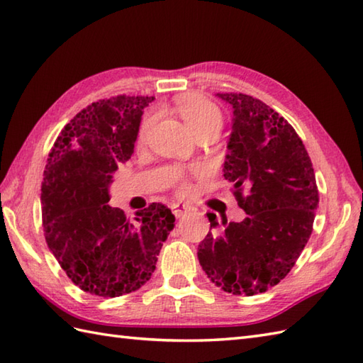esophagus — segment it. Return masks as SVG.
<instances>
[{"label":"esophagus","instance_id":"34e87169","mask_svg":"<svg viewBox=\"0 0 363 363\" xmlns=\"http://www.w3.org/2000/svg\"><path fill=\"white\" fill-rule=\"evenodd\" d=\"M172 211H173L176 218H181V217H184V215L187 213V207L179 204V203H174V204H172Z\"/></svg>","mask_w":363,"mask_h":363}]
</instances>
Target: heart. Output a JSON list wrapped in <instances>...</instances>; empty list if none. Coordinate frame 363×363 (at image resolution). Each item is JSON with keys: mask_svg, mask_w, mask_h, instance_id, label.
Wrapping results in <instances>:
<instances>
[{"mask_svg": "<svg viewBox=\"0 0 363 363\" xmlns=\"http://www.w3.org/2000/svg\"><path fill=\"white\" fill-rule=\"evenodd\" d=\"M174 109L181 115L182 120L187 123V126L196 137L204 134H218L220 129L223 128V121H225L220 107L203 95L189 94L177 96L174 99ZM157 117L159 113L156 111H148L143 115L140 126H138L137 130L138 142L145 140L146 135L150 133V129L152 128L154 123L157 121ZM172 181L181 195H186L190 190L187 176L186 173L181 172V169L173 172Z\"/></svg>", "mask_w": 363, "mask_h": 363, "instance_id": "b5f03b06", "label": "heart"}]
</instances>
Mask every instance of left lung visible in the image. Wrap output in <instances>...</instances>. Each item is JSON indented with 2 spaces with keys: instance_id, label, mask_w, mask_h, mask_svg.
<instances>
[{
  "instance_id": "1",
  "label": "left lung",
  "mask_w": 363,
  "mask_h": 363,
  "mask_svg": "<svg viewBox=\"0 0 363 363\" xmlns=\"http://www.w3.org/2000/svg\"><path fill=\"white\" fill-rule=\"evenodd\" d=\"M234 109L225 177L246 212L223 220L198 245L207 277L233 295L252 296L279 284L309 240L318 187L312 160L290 123L264 101L245 94H217ZM211 228L217 215L207 213Z\"/></svg>"
}]
</instances>
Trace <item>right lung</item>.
<instances>
[{
	"mask_svg": "<svg viewBox=\"0 0 363 363\" xmlns=\"http://www.w3.org/2000/svg\"><path fill=\"white\" fill-rule=\"evenodd\" d=\"M152 99L118 95L91 103L60 130L46 160L45 240L70 281L90 295L115 298L140 289L174 226V215L160 203L134 220L107 204L112 173L133 156Z\"/></svg>",
	"mask_w": 363,
	"mask_h": 363,
	"instance_id": "add662e5",
	"label": "right lung"
}]
</instances>
